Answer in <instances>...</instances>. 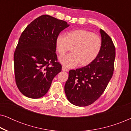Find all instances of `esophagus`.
Listing matches in <instances>:
<instances>
[{
    "instance_id": "1",
    "label": "esophagus",
    "mask_w": 131,
    "mask_h": 131,
    "mask_svg": "<svg viewBox=\"0 0 131 131\" xmlns=\"http://www.w3.org/2000/svg\"><path fill=\"white\" fill-rule=\"evenodd\" d=\"M62 70L64 71H67L68 69H67V68H66L65 67H62Z\"/></svg>"
}]
</instances>
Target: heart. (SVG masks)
Returning <instances> with one entry per match:
<instances>
[{"label": "heart", "instance_id": "1", "mask_svg": "<svg viewBox=\"0 0 131 131\" xmlns=\"http://www.w3.org/2000/svg\"><path fill=\"white\" fill-rule=\"evenodd\" d=\"M101 45V39L97 35L85 30H74L66 36L59 35L55 40V47L60 55L71 48V53L59 57V61L66 67L91 64L98 56Z\"/></svg>", "mask_w": 131, "mask_h": 131}]
</instances>
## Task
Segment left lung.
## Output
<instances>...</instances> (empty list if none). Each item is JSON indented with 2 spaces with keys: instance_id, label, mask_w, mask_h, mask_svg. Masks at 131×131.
Masks as SVG:
<instances>
[{
  "instance_id": "1",
  "label": "left lung",
  "mask_w": 131,
  "mask_h": 131,
  "mask_svg": "<svg viewBox=\"0 0 131 131\" xmlns=\"http://www.w3.org/2000/svg\"><path fill=\"white\" fill-rule=\"evenodd\" d=\"M101 48L96 58L85 67L69 71L64 91L67 100L79 107L91 105L105 91L112 78L116 51L110 36L100 30Z\"/></svg>"
}]
</instances>
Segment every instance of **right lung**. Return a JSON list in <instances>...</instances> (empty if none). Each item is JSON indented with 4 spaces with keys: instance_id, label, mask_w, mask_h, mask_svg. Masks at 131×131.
Listing matches in <instances>:
<instances>
[{
    "instance_id": "obj_1",
    "label": "right lung",
    "mask_w": 131,
    "mask_h": 131,
    "mask_svg": "<svg viewBox=\"0 0 131 131\" xmlns=\"http://www.w3.org/2000/svg\"><path fill=\"white\" fill-rule=\"evenodd\" d=\"M69 26L66 21L43 15L32 21L21 34L14 60L16 83L24 95L37 99L49 91L62 68L57 62L55 40Z\"/></svg>"
}]
</instances>
